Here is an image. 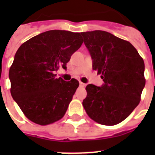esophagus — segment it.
<instances>
[{"mask_svg":"<svg viewBox=\"0 0 155 155\" xmlns=\"http://www.w3.org/2000/svg\"><path fill=\"white\" fill-rule=\"evenodd\" d=\"M80 87H85V84H84V83H82V82H80Z\"/></svg>","mask_w":155,"mask_h":155,"instance_id":"1","label":"esophagus"}]
</instances>
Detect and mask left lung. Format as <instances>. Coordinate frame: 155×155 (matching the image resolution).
Returning a JSON list of instances; mask_svg holds the SVG:
<instances>
[{
    "mask_svg": "<svg viewBox=\"0 0 155 155\" xmlns=\"http://www.w3.org/2000/svg\"><path fill=\"white\" fill-rule=\"evenodd\" d=\"M92 56V69L101 75V87L86 86L83 106L91 119L114 125L127 118L139 104L146 84L144 61L130 42L110 33L82 32Z\"/></svg>",
    "mask_w": 155,
    "mask_h": 155,
    "instance_id": "left-lung-1",
    "label": "left lung"
}]
</instances>
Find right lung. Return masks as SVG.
I'll use <instances>...</instances> for the list:
<instances>
[{"label": "right lung", "instance_id": "obj_1", "mask_svg": "<svg viewBox=\"0 0 155 155\" xmlns=\"http://www.w3.org/2000/svg\"><path fill=\"white\" fill-rule=\"evenodd\" d=\"M83 43L80 33L54 30L31 38L16 52L8 72L10 92L24 115L38 125L63 118L79 87L54 74L67 69L71 56Z\"/></svg>", "mask_w": 155, "mask_h": 155}]
</instances>
